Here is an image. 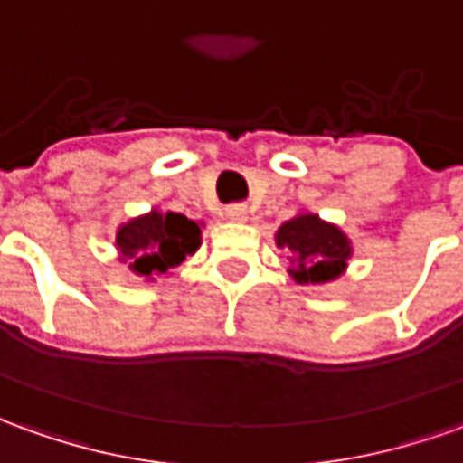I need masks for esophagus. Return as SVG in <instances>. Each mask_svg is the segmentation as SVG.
Segmentation results:
<instances>
[{
	"mask_svg": "<svg viewBox=\"0 0 463 463\" xmlns=\"http://www.w3.org/2000/svg\"><path fill=\"white\" fill-rule=\"evenodd\" d=\"M224 216L229 222H244L247 219V206H241V203H232V206H226Z\"/></svg>",
	"mask_w": 463,
	"mask_h": 463,
	"instance_id": "1",
	"label": "esophagus"
}]
</instances>
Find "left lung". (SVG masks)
I'll use <instances>...</instances> for the list:
<instances>
[{"instance_id":"8db88e82","label":"left lung","mask_w":463,"mask_h":463,"mask_svg":"<svg viewBox=\"0 0 463 463\" xmlns=\"http://www.w3.org/2000/svg\"><path fill=\"white\" fill-rule=\"evenodd\" d=\"M274 241L289 257V277L298 285H325L343 277L353 257V244L340 226L320 219L317 213L299 212L277 229Z\"/></svg>"}]
</instances>
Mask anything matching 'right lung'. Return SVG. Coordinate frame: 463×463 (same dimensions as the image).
<instances>
[{
	"instance_id": "1",
	"label": "right lung",
	"mask_w": 463,
	"mask_h": 463,
	"mask_svg": "<svg viewBox=\"0 0 463 463\" xmlns=\"http://www.w3.org/2000/svg\"><path fill=\"white\" fill-rule=\"evenodd\" d=\"M201 247V224L176 212L151 209L116 232V257L143 279L165 274Z\"/></svg>"
}]
</instances>
